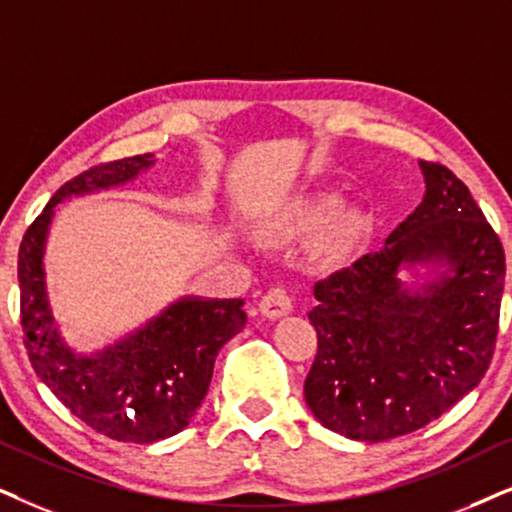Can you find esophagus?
<instances>
[{"instance_id": "obj_1", "label": "esophagus", "mask_w": 512, "mask_h": 512, "mask_svg": "<svg viewBox=\"0 0 512 512\" xmlns=\"http://www.w3.org/2000/svg\"><path fill=\"white\" fill-rule=\"evenodd\" d=\"M290 309H293V300H290L288 290L281 286L269 288L260 302V312L267 319H281V316L290 314Z\"/></svg>"}]
</instances>
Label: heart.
I'll return each mask as SVG.
<instances>
[{
	"mask_svg": "<svg viewBox=\"0 0 512 512\" xmlns=\"http://www.w3.org/2000/svg\"><path fill=\"white\" fill-rule=\"evenodd\" d=\"M335 205H338V196L331 191L293 198L262 217L260 234L269 243H288L321 224L331 215ZM361 229H364V219L357 212H335L321 229L316 250L323 260H345L357 245Z\"/></svg>",
	"mask_w": 512,
	"mask_h": 512,
	"instance_id": "b5f03b06",
	"label": "heart"
}]
</instances>
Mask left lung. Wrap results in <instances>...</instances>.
Instances as JSON below:
<instances>
[{
  "mask_svg": "<svg viewBox=\"0 0 512 512\" xmlns=\"http://www.w3.org/2000/svg\"><path fill=\"white\" fill-rule=\"evenodd\" d=\"M423 203L368 252L314 286L319 335L304 399L323 428L359 442L409 435L465 397L494 357L506 255L449 167L420 160ZM432 266L409 287L404 268ZM416 274V271H413Z\"/></svg>",
  "mask_w": 512,
  "mask_h": 512,
  "instance_id": "obj_1",
  "label": "left lung"
}]
</instances>
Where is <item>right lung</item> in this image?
Masks as SVG:
<instances>
[{"mask_svg": "<svg viewBox=\"0 0 512 512\" xmlns=\"http://www.w3.org/2000/svg\"><path fill=\"white\" fill-rule=\"evenodd\" d=\"M153 163V153L134 155L66 181L28 226L18 250L21 326L32 368L82 423L134 444L160 442L189 425L208 394L219 349L248 321L243 300L189 295L94 354L75 352L61 338L44 281V243L54 208L70 196L127 184Z\"/></svg>", "mask_w": 512, "mask_h": 512, "instance_id": "obj_1", "label": "right lung"}]
</instances>
